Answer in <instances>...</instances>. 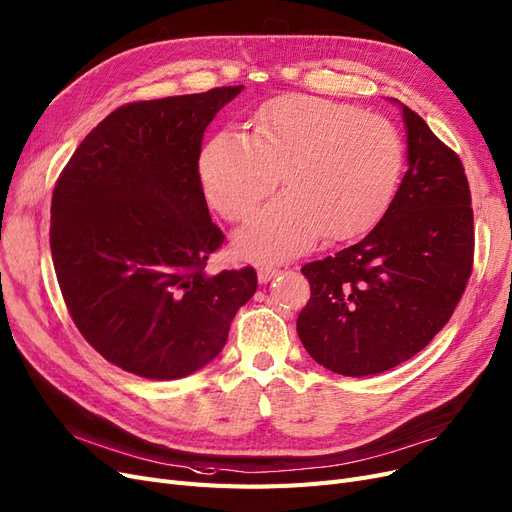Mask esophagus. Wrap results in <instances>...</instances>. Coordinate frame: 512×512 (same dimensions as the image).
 <instances>
[{"mask_svg": "<svg viewBox=\"0 0 512 512\" xmlns=\"http://www.w3.org/2000/svg\"><path fill=\"white\" fill-rule=\"evenodd\" d=\"M279 275V269L271 267V264H264V267L258 269V281L260 283H269L271 279H275Z\"/></svg>", "mask_w": 512, "mask_h": 512, "instance_id": "obj_1", "label": "esophagus"}]
</instances>
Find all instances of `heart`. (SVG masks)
Masks as SVG:
<instances>
[{"instance_id":"heart-1","label":"heart","mask_w":512,"mask_h":512,"mask_svg":"<svg viewBox=\"0 0 512 512\" xmlns=\"http://www.w3.org/2000/svg\"><path fill=\"white\" fill-rule=\"evenodd\" d=\"M405 166L393 121L359 107L288 94L260 107L250 138L222 132L199 155L208 201L229 220L248 218L279 182L237 243L252 256H292L323 235L351 239L384 214Z\"/></svg>"}]
</instances>
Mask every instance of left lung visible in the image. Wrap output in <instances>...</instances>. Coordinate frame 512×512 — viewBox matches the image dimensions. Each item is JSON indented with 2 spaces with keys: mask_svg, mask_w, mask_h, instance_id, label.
Segmentation results:
<instances>
[{
  "mask_svg": "<svg viewBox=\"0 0 512 512\" xmlns=\"http://www.w3.org/2000/svg\"><path fill=\"white\" fill-rule=\"evenodd\" d=\"M407 172L376 227L302 267L311 298L296 330L319 365L372 376L420 353L452 317L473 271L475 231L460 157L399 105Z\"/></svg>",
  "mask_w": 512,
  "mask_h": 512,
  "instance_id": "1",
  "label": "left lung"
}]
</instances>
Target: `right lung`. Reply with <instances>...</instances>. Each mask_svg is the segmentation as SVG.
<instances>
[{
  "label": "right lung",
  "mask_w": 512,
  "mask_h": 512,
  "mask_svg": "<svg viewBox=\"0 0 512 512\" xmlns=\"http://www.w3.org/2000/svg\"><path fill=\"white\" fill-rule=\"evenodd\" d=\"M241 90L119 107L56 180L50 250L71 319L102 357L140 378L201 370L258 288L252 267L206 271L224 235L201 189V140Z\"/></svg>",
  "instance_id": "obj_1"
}]
</instances>
